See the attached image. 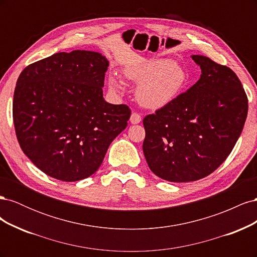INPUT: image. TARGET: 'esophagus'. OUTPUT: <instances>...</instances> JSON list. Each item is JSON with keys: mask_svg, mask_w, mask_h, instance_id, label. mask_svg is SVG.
<instances>
[{"mask_svg": "<svg viewBox=\"0 0 257 257\" xmlns=\"http://www.w3.org/2000/svg\"><path fill=\"white\" fill-rule=\"evenodd\" d=\"M141 121H142L141 114H138V113H136V112H133V113L131 114L130 122H131L132 124H138V123H141Z\"/></svg>", "mask_w": 257, "mask_h": 257, "instance_id": "esophagus-1", "label": "esophagus"}]
</instances>
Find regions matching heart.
I'll use <instances>...</instances> for the list:
<instances>
[{"mask_svg": "<svg viewBox=\"0 0 257 257\" xmlns=\"http://www.w3.org/2000/svg\"><path fill=\"white\" fill-rule=\"evenodd\" d=\"M124 76L136 83L135 96L138 103L150 109H160L170 104L181 94L188 83L185 69L166 58L148 59L124 69ZM109 89L113 93L122 90L118 74L108 78Z\"/></svg>", "mask_w": 257, "mask_h": 257, "instance_id": "b5f03b06", "label": "heart"}]
</instances>
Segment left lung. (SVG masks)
<instances>
[{"label":"left lung","instance_id":"1","mask_svg":"<svg viewBox=\"0 0 257 257\" xmlns=\"http://www.w3.org/2000/svg\"><path fill=\"white\" fill-rule=\"evenodd\" d=\"M191 58L201 69L199 80L144 119L148 166L170 182L196 181L214 172L236 145L247 115L237 75L207 57Z\"/></svg>","mask_w":257,"mask_h":257}]
</instances>
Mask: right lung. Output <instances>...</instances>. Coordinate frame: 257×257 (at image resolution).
<instances>
[{
    "label": "right lung",
    "mask_w": 257,
    "mask_h": 257,
    "mask_svg": "<svg viewBox=\"0 0 257 257\" xmlns=\"http://www.w3.org/2000/svg\"><path fill=\"white\" fill-rule=\"evenodd\" d=\"M109 62L89 50L58 52L21 72L13 116L21 149L43 173L61 181L94 174L131 110L103 96Z\"/></svg>",
    "instance_id": "add662e5"
}]
</instances>
